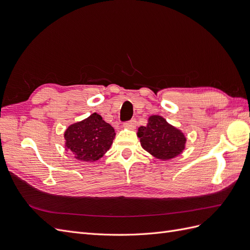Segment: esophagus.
Listing matches in <instances>:
<instances>
[{
	"mask_svg": "<svg viewBox=\"0 0 250 250\" xmlns=\"http://www.w3.org/2000/svg\"><path fill=\"white\" fill-rule=\"evenodd\" d=\"M124 126L126 128H128V129H134L135 126H137V121H135L134 119H132L130 121H128V122L124 123Z\"/></svg>",
	"mask_w": 250,
	"mask_h": 250,
	"instance_id": "obj_1",
	"label": "esophagus"
}]
</instances>
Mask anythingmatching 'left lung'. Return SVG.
<instances>
[{
    "label": "left lung",
    "mask_w": 250,
    "mask_h": 250,
    "mask_svg": "<svg viewBox=\"0 0 250 250\" xmlns=\"http://www.w3.org/2000/svg\"><path fill=\"white\" fill-rule=\"evenodd\" d=\"M141 145L158 160L167 161L183 152L187 139L176 127L169 124L161 116H151L146 126L138 130Z\"/></svg>",
    "instance_id": "left-lung-1"
}]
</instances>
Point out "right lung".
<instances>
[{
	"label": "right lung",
	"mask_w": 250,
	"mask_h": 250,
	"mask_svg": "<svg viewBox=\"0 0 250 250\" xmlns=\"http://www.w3.org/2000/svg\"><path fill=\"white\" fill-rule=\"evenodd\" d=\"M116 137L115 129L94 112L88 118L74 123L64 132L65 148L82 162H96L109 150Z\"/></svg>",
	"instance_id": "right-lung-1"
}]
</instances>
